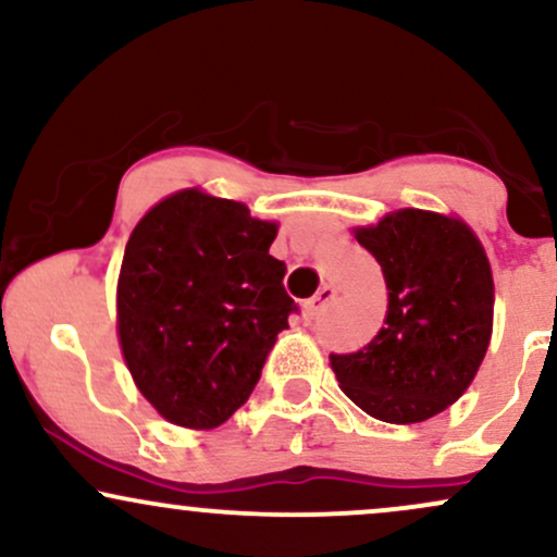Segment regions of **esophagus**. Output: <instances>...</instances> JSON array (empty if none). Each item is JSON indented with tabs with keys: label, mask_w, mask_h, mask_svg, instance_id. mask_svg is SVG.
<instances>
[{
	"label": "esophagus",
	"mask_w": 557,
	"mask_h": 557,
	"mask_svg": "<svg viewBox=\"0 0 557 557\" xmlns=\"http://www.w3.org/2000/svg\"><path fill=\"white\" fill-rule=\"evenodd\" d=\"M332 300H335V287H330V285L319 287V293H317L314 298L309 300V306H306V311H309L311 319H319V317L324 314V311L330 309Z\"/></svg>",
	"instance_id": "obj_1"
}]
</instances>
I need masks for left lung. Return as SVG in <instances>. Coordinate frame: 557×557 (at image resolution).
I'll use <instances>...</instances> for the list:
<instances>
[{
	"label": "left lung",
	"instance_id": "1",
	"mask_svg": "<svg viewBox=\"0 0 557 557\" xmlns=\"http://www.w3.org/2000/svg\"><path fill=\"white\" fill-rule=\"evenodd\" d=\"M356 240L380 261L385 327L354 354H330L341 389L369 417L417 424L463 395L492 335L490 261L461 220L400 209Z\"/></svg>",
	"mask_w": 557,
	"mask_h": 557
}]
</instances>
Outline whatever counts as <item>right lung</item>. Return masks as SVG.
Masks as SVG:
<instances>
[{
  "mask_svg": "<svg viewBox=\"0 0 557 557\" xmlns=\"http://www.w3.org/2000/svg\"><path fill=\"white\" fill-rule=\"evenodd\" d=\"M277 225L201 190L159 201L133 230L117 283V330L144 398L172 424L212 430L257 387L287 317Z\"/></svg>",
  "mask_w": 557,
  "mask_h": 557,
  "instance_id": "obj_1",
  "label": "right lung"
}]
</instances>
